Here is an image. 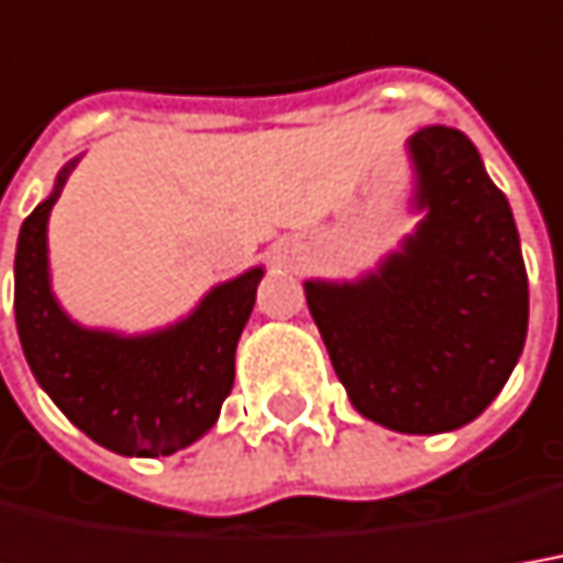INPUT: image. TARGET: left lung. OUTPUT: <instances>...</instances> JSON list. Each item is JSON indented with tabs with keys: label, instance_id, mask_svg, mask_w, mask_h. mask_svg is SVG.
I'll list each match as a JSON object with an SVG mask.
<instances>
[{
	"label": "left lung",
	"instance_id": "1",
	"mask_svg": "<svg viewBox=\"0 0 563 563\" xmlns=\"http://www.w3.org/2000/svg\"><path fill=\"white\" fill-rule=\"evenodd\" d=\"M416 231L361 280H308L305 298L354 410L400 434L468 426L527 339V267L506 194L459 129L407 141Z\"/></svg>",
	"mask_w": 563,
	"mask_h": 563
}]
</instances>
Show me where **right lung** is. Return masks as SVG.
<instances>
[{
	"label": "right lung",
	"mask_w": 563,
	"mask_h": 563,
	"mask_svg": "<svg viewBox=\"0 0 563 563\" xmlns=\"http://www.w3.org/2000/svg\"><path fill=\"white\" fill-rule=\"evenodd\" d=\"M79 163L26 216L14 252V320L40 388L91 441L120 456H172L216 426L265 267L212 286L178 323L144 335L79 327L48 274V216Z\"/></svg>",
	"instance_id": "right-lung-1"
}]
</instances>
